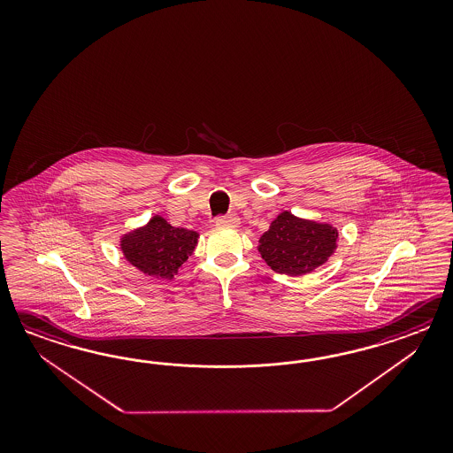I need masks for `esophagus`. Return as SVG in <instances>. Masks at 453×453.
Instances as JSON below:
<instances>
[{"mask_svg":"<svg viewBox=\"0 0 453 453\" xmlns=\"http://www.w3.org/2000/svg\"><path fill=\"white\" fill-rule=\"evenodd\" d=\"M239 222H241V219H239L237 214H227V216H219L216 219V226H219V227H237Z\"/></svg>","mask_w":453,"mask_h":453,"instance_id":"obj_1","label":"esophagus"}]
</instances>
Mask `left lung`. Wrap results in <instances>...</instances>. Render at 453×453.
Masks as SVG:
<instances>
[{"mask_svg": "<svg viewBox=\"0 0 453 453\" xmlns=\"http://www.w3.org/2000/svg\"><path fill=\"white\" fill-rule=\"evenodd\" d=\"M337 229L330 224L301 219L280 212L259 239V252L267 265L286 275L312 273L327 262L337 247Z\"/></svg>", "mask_w": 453, "mask_h": 453, "instance_id": "8db88e82", "label": "left lung"}]
</instances>
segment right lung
<instances>
[{"label":"right lung","instance_id":"add662e5","mask_svg":"<svg viewBox=\"0 0 453 453\" xmlns=\"http://www.w3.org/2000/svg\"><path fill=\"white\" fill-rule=\"evenodd\" d=\"M199 234L173 227L161 216H154L144 227L126 234L121 250L126 261L156 279H173L188 261L197 244Z\"/></svg>","mask_w":453,"mask_h":453}]
</instances>
